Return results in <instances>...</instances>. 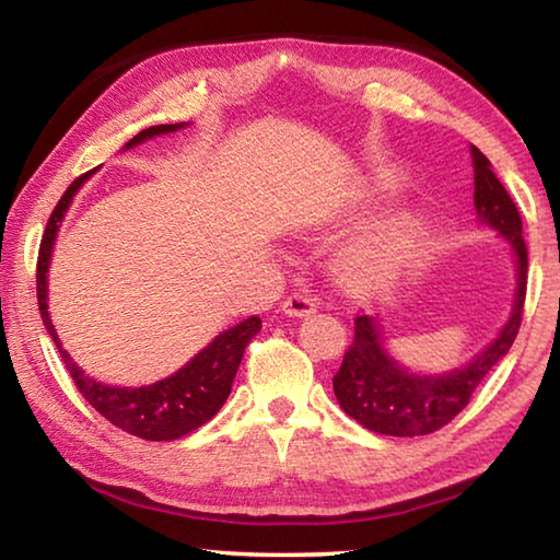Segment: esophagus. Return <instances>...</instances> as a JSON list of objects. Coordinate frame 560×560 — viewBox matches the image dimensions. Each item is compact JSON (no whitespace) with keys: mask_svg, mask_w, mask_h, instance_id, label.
Listing matches in <instances>:
<instances>
[{"mask_svg":"<svg viewBox=\"0 0 560 560\" xmlns=\"http://www.w3.org/2000/svg\"><path fill=\"white\" fill-rule=\"evenodd\" d=\"M281 308H283V314H289V316H308L316 311V301L311 299L308 293L299 291V293H291V296L283 299Z\"/></svg>","mask_w":560,"mask_h":560,"instance_id":"1","label":"esophagus"}]
</instances>
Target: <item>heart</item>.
Returning <instances> with one entry per match:
<instances>
[{
    "label": "heart",
    "mask_w": 560,
    "mask_h": 560,
    "mask_svg": "<svg viewBox=\"0 0 560 560\" xmlns=\"http://www.w3.org/2000/svg\"><path fill=\"white\" fill-rule=\"evenodd\" d=\"M402 187V177L395 170H377L373 179V192L395 195ZM422 234V222L415 214H402L385 222L381 230L360 242L348 264V279L360 291L383 287L395 277L407 254L415 249Z\"/></svg>",
    "instance_id": "b5f03b06"
}]
</instances>
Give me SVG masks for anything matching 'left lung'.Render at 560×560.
Masks as SVG:
<instances>
[{"instance_id":"obj_1","label":"left lung","mask_w":560,"mask_h":560,"mask_svg":"<svg viewBox=\"0 0 560 560\" xmlns=\"http://www.w3.org/2000/svg\"><path fill=\"white\" fill-rule=\"evenodd\" d=\"M474 158V205L481 222H487L506 236L518 264V289L514 314L499 338L485 353L477 355L462 371L444 375H412L385 355L377 338L375 318L355 316L353 343L348 346L343 363L334 375V393L348 417L371 432L390 438H420L450 424L481 381L501 358L509 353L518 336L526 301L528 252L521 234V214L504 185L491 173V163L479 148L471 145Z\"/></svg>"}]
</instances>
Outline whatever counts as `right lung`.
Segmentation results:
<instances>
[{
	"label": "right lung",
	"mask_w": 560,
	"mask_h": 560,
	"mask_svg": "<svg viewBox=\"0 0 560 560\" xmlns=\"http://www.w3.org/2000/svg\"><path fill=\"white\" fill-rule=\"evenodd\" d=\"M177 128H183V122L145 128L140 130L126 148L143 143V140L153 136H163V132H173ZM89 175L91 173L73 179L69 189L61 195L59 205L54 207L49 222H46V230L39 244V259H36V301H39L42 320L46 330L51 334L56 348H59L61 360L66 371L71 375L73 385L79 387V393L86 397V402L93 410L101 412L110 424H116L118 430L132 434V438L150 442L179 440L192 430L202 428L205 422H210L212 417L220 412V407L232 393V383L236 371H240L244 348L261 330V320L259 316H252L242 320V324H236L234 328L224 330V334L217 336L202 353H197L185 368H179L175 375H170L165 381L153 385L110 387L91 381L89 375H83L81 368L75 365L69 353L61 348L49 318V311H46V271H49L51 246L56 240V232H59V222L63 220L66 207L71 205L75 189L83 185V179Z\"/></svg>",
	"instance_id": "obj_1"
}]
</instances>
